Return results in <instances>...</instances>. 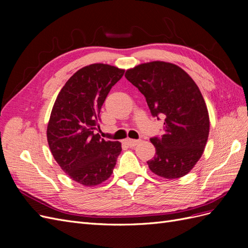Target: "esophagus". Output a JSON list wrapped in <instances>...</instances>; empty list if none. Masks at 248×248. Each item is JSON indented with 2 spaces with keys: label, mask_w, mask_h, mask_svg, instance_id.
<instances>
[{
  "label": "esophagus",
  "mask_w": 248,
  "mask_h": 248,
  "mask_svg": "<svg viewBox=\"0 0 248 248\" xmlns=\"http://www.w3.org/2000/svg\"><path fill=\"white\" fill-rule=\"evenodd\" d=\"M126 144L127 145H128L129 147H136L138 144H139V142L140 141V140H132V139H127L126 140Z\"/></svg>",
  "instance_id": "1"
}]
</instances>
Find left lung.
Wrapping results in <instances>:
<instances>
[{
	"label": "left lung",
	"mask_w": 248,
	"mask_h": 248,
	"mask_svg": "<svg viewBox=\"0 0 248 248\" xmlns=\"http://www.w3.org/2000/svg\"><path fill=\"white\" fill-rule=\"evenodd\" d=\"M125 78L145 96L152 116L164 118V134L150 140L156 153L147 161L149 169L166 179L188 174L204 152L210 129L199 87L179 66L162 61L138 65Z\"/></svg>",
	"instance_id": "left-lung-1"
}]
</instances>
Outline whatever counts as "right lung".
Wrapping results in <instances>:
<instances>
[{
	"label": "right lung",
	"instance_id": "1",
	"mask_svg": "<svg viewBox=\"0 0 248 248\" xmlns=\"http://www.w3.org/2000/svg\"><path fill=\"white\" fill-rule=\"evenodd\" d=\"M124 70L108 64H91L78 70L60 91L47 124L50 152L73 181L95 186L114 170L121 142L95 133L100 109Z\"/></svg>",
	"mask_w": 248,
	"mask_h": 248
}]
</instances>
